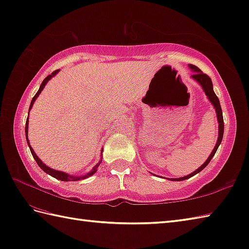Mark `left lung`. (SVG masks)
Returning <instances> with one entry per match:
<instances>
[{"label":"left lung","instance_id":"1","mask_svg":"<svg viewBox=\"0 0 249 249\" xmlns=\"http://www.w3.org/2000/svg\"><path fill=\"white\" fill-rule=\"evenodd\" d=\"M189 69L192 70V72H195V74L191 75V78L195 79L196 82L199 84L203 91L205 92V95L207 96V99H209L210 102L213 104V106H214L215 108V111H216V115H217V120H218V139H217V143L214 147V149L212 150V153L210 155L209 158L206 159V161L203 163L199 169H196L195 172H192V173H190L189 175L187 176H184V177H179V178H169L170 180H175V181H180V180H185V179H188L190 178V177L195 176L196 174L200 173V172L204 169V167H206V165L210 163L211 160L213 157L215 156L216 151L218 149V147H219L221 141H222V138H224V129H225V124H224V117H222V110H221V106H220V102H219V99L217 98V95L215 94L214 92V89H213V83H212V79L207 76L206 74H204L202 72V71L196 67V65H192V64H189L188 65ZM167 179V178H166Z\"/></svg>","mask_w":249,"mask_h":249}]
</instances>
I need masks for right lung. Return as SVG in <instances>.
Returning <instances> with one entry per match:
<instances>
[{
  "label": "right lung",
  "mask_w": 249,
  "mask_h": 249,
  "mask_svg": "<svg viewBox=\"0 0 249 249\" xmlns=\"http://www.w3.org/2000/svg\"><path fill=\"white\" fill-rule=\"evenodd\" d=\"M58 72H59V70L54 71V72H53L52 74L48 75L47 77L43 80V83L40 84V86H39L38 91L36 92V94H35V95L33 96V99H32V101H31V104H30V108H29V113H30V110H31V108H32V106H33V104H34V102H35V100H36V99L38 98V95H39L40 92H42V91H43L45 86H46V84L49 82L50 79H52V78L53 77V76H55V75L58 74ZM28 126H29V116H28V118H27V123H25V138H27V143H28V145H29L30 150H31V154H32V156H33V158L35 159V161L37 162L38 166L45 172V173H47V174H49L50 176L54 177V178H57V179H59V180H62V181H76V180L85 179V178H87V177L92 176V175L95 173V172L98 171V167H99V165L101 164V162H102V158H101V160L98 162V163H96V164L92 167V170H91V171L89 172V173L85 174V175H80V176H77V175H70V174H68V173H64V172L53 170V169H52V167L47 166L46 164L43 163V161L38 158V157L36 156V154L34 153V150H33V148L31 147V145H30V142H29V139H28ZM102 151H103V149H101V154H102Z\"/></svg>",
  "instance_id": "obj_1"
}]
</instances>
